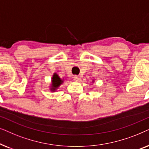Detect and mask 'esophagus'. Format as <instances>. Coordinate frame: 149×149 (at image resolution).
Returning a JSON list of instances; mask_svg holds the SVG:
<instances>
[{
  "label": "esophagus",
  "instance_id": "34e87169",
  "mask_svg": "<svg viewBox=\"0 0 149 149\" xmlns=\"http://www.w3.org/2000/svg\"><path fill=\"white\" fill-rule=\"evenodd\" d=\"M74 79L76 81H79L81 80V77L80 76H77V75H76V76L74 77Z\"/></svg>",
  "mask_w": 149,
  "mask_h": 149
}]
</instances>
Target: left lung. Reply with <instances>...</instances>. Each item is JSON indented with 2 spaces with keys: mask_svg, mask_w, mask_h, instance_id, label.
Instances as JSON below:
<instances>
[{
  "mask_svg": "<svg viewBox=\"0 0 149 149\" xmlns=\"http://www.w3.org/2000/svg\"><path fill=\"white\" fill-rule=\"evenodd\" d=\"M94 82V79H93V81H92V83H93Z\"/></svg>",
  "mask_w": 149,
  "mask_h": 149,
  "instance_id": "left-lung-1",
  "label": "left lung"
}]
</instances>
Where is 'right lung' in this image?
<instances>
[{
	"label": "right lung",
	"instance_id": "right-lung-1",
	"mask_svg": "<svg viewBox=\"0 0 149 149\" xmlns=\"http://www.w3.org/2000/svg\"><path fill=\"white\" fill-rule=\"evenodd\" d=\"M64 80H62L57 73H54L53 74L52 80V85H51L50 90L52 91H56L59 88V87L62 84Z\"/></svg>",
	"mask_w": 149,
	"mask_h": 149
}]
</instances>
